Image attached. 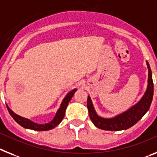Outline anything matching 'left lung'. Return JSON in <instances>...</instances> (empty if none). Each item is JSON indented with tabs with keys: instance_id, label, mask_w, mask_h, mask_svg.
I'll use <instances>...</instances> for the list:
<instances>
[{
	"instance_id": "8db88e82",
	"label": "left lung",
	"mask_w": 157,
	"mask_h": 157,
	"mask_svg": "<svg viewBox=\"0 0 157 157\" xmlns=\"http://www.w3.org/2000/svg\"><path fill=\"white\" fill-rule=\"evenodd\" d=\"M148 69V86L141 100L125 112L116 115L114 118H105L99 116L95 111L90 96H88L87 106L91 120L96 127L104 130L118 131L127 129L135 125L144 114L148 111L153 97V82L152 71L148 62H146Z\"/></svg>"
}]
</instances>
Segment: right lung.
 Wrapping results in <instances>:
<instances>
[{"mask_svg": "<svg viewBox=\"0 0 157 157\" xmlns=\"http://www.w3.org/2000/svg\"><path fill=\"white\" fill-rule=\"evenodd\" d=\"M77 91V88L72 90L71 92H69L67 95H65V97L64 98V99L62 100V103H61V106H60V108L58 109L57 113H56L55 116L53 118V120L51 122H48V123L46 124H38L35 123V122H32L28 118H23V117L20 116L18 114H15L10 108H9L8 106H7V108H8V111H9V114H11V116L13 117V119L16 121L19 125H20L21 126H23L24 128L26 129H33V130H38V131H45V130H50V129H54V127L58 126L60 122H62V119H63L64 116H65V110H66V107H67L68 104H69V101L71 100L72 97L74 95L75 92Z\"/></svg>", "mask_w": 157, "mask_h": 157, "instance_id": "obj_1", "label": "right lung"}]
</instances>
